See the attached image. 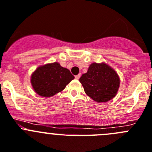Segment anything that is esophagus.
<instances>
[{
  "label": "esophagus",
  "instance_id": "1",
  "mask_svg": "<svg viewBox=\"0 0 152 152\" xmlns=\"http://www.w3.org/2000/svg\"><path fill=\"white\" fill-rule=\"evenodd\" d=\"M80 76H81V74H80V73H79V74L76 75V76H75V78H76V79H79V78H80Z\"/></svg>",
  "mask_w": 152,
  "mask_h": 152
}]
</instances>
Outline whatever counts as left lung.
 <instances>
[{"instance_id": "1", "label": "left lung", "mask_w": 152, "mask_h": 152, "mask_svg": "<svg viewBox=\"0 0 152 152\" xmlns=\"http://www.w3.org/2000/svg\"><path fill=\"white\" fill-rule=\"evenodd\" d=\"M79 82L86 95L98 103L113 99L120 84L117 72L104 62L90 64L87 73L83 74Z\"/></svg>"}]
</instances>
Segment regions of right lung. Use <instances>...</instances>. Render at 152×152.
Segmentation results:
<instances>
[{"label": "right lung", "mask_w": 152, "mask_h": 152, "mask_svg": "<svg viewBox=\"0 0 152 152\" xmlns=\"http://www.w3.org/2000/svg\"><path fill=\"white\" fill-rule=\"evenodd\" d=\"M74 79L70 71L54 62L39 66L31 75V84L36 94L48 98L61 92Z\"/></svg>", "instance_id": "obj_1"}]
</instances>
